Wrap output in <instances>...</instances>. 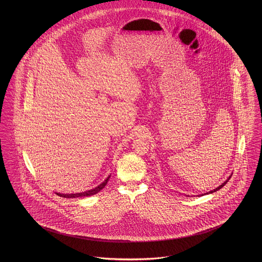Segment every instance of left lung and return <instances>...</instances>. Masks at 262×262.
<instances>
[{
	"label": "left lung",
	"instance_id": "left-lung-1",
	"mask_svg": "<svg viewBox=\"0 0 262 262\" xmlns=\"http://www.w3.org/2000/svg\"><path fill=\"white\" fill-rule=\"evenodd\" d=\"M230 177H231V176H230V177L228 178V180H227V181H225V182H224V183H223L222 184H221V185H219V186H218L217 188H215V189H213V190L209 191V192H206V193H205V194H202L201 196H204V195H206V194H211V193H213V192H216V191H218L219 190V189H221L223 186H224V185H225L226 183L229 182V180H230Z\"/></svg>",
	"mask_w": 262,
	"mask_h": 262
}]
</instances>
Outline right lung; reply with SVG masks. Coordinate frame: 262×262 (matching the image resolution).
<instances>
[{"label": "right lung", "instance_id": "obj_1", "mask_svg": "<svg viewBox=\"0 0 262 262\" xmlns=\"http://www.w3.org/2000/svg\"><path fill=\"white\" fill-rule=\"evenodd\" d=\"M111 178V174L105 179V181L101 183L100 185L96 186L95 188L91 189V190L84 191V192H80V193H72V194H61V193H56V195L60 196V197H63V198H79V197H88V196H92V195H95L98 192L103 189V187L106 185V183L108 182Z\"/></svg>", "mask_w": 262, "mask_h": 262}]
</instances>
